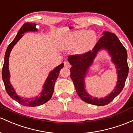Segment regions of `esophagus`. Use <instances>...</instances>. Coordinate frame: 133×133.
<instances>
[{
  "instance_id": "34e87169",
  "label": "esophagus",
  "mask_w": 133,
  "mask_h": 133,
  "mask_svg": "<svg viewBox=\"0 0 133 133\" xmlns=\"http://www.w3.org/2000/svg\"><path fill=\"white\" fill-rule=\"evenodd\" d=\"M64 67H65V68H70L71 67V64L68 62L65 61V62H64Z\"/></svg>"
}]
</instances>
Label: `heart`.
Segmentation results:
<instances>
[{
	"label": "heart",
	"mask_w": 133,
	"mask_h": 133,
	"mask_svg": "<svg viewBox=\"0 0 133 133\" xmlns=\"http://www.w3.org/2000/svg\"><path fill=\"white\" fill-rule=\"evenodd\" d=\"M97 36L95 32L87 30H78L68 35L61 43L64 50L73 49L76 54H81L89 50L95 44Z\"/></svg>",
	"instance_id": "b5f03b06"
}]
</instances>
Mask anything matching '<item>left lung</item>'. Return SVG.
<instances>
[{
  "label": "left lung",
  "instance_id": "8db88e82",
  "mask_svg": "<svg viewBox=\"0 0 133 133\" xmlns=\"http://www.w3.org/2000/svg\"><path fill=\"white\" fill-rule=\"evenodd\" d=\"M102 35L92 50L82 55H71L68 59L72 65L70 69V77L79 97L87 103L98 106L109 104L121 92L129 72L127 51L117 36L109 31H103ZM103 50L109 54L112 63L115 65L118 79L112 92L104 98L98 99L90 96L88 93L85 89V78L98 52Z\"/></svg>",
  "mask_w": 133,
  "mask_h": 133
}]
</instances>
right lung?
Listing matches in <instances>:
<instances>
[{
    "instance_id": "1",
    "label": "right lung",
    "mask_w": 133,
    "mask_h": 133,
    "mask_svg": "<svg viewBox=\"0 0 133 133\" xmlns=\"http://www.w3.org/2000/svg\"><path fill=\"white\" fill-rule=\"evenodd\" d=\"M36 24L35 23H26L20 28L17 35L7 47L4 57V62L2 71V79L7 93L11 98L16 100L22 105L26 107H36V106L41 105L50 100L53 94L55 83L59 76V71L64 67V63H62L49 72V76L43 85V89L38 95L32 98H24L19 97L18 95H17L15 90L10 82V72L9 69V55L12 48L16 44L17 42L24 36L23 34L24 33L38 31V29L36 28Z\"/></svg>"
}]
</instances>
